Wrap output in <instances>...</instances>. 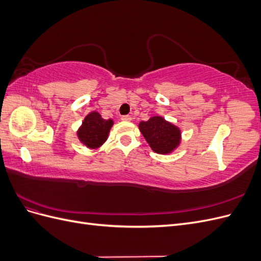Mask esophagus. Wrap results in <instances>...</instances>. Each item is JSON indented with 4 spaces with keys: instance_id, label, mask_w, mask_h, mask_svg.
I'll return each mask as SVG.
<instances>
[{
    "instance_id": "34e87169",
    "label": "esophagus",
    "mask_w": 261,
    "mask_h": 261,
    "mask_svg": "<svg viewBox=\"0 0 261 261\" xmlns=\"http://www.w3.org/2000/svg\"><path fill=\"white\" fill-rule=\"evenodd\" d=\"M121 118L122 121H125V122H129L132 120V117L129 115H123Z\"/></svg>"
}]
</instances>
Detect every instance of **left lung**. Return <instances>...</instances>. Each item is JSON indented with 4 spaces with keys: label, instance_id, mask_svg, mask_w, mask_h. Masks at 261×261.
Returning a JSON list of instances; mask_svg holds the SVG:
<instances>
[{
    "label": "left lung",
    "instance_id": "obj_1",
    "mask_svg": "<svg viewBox=\"0 0 261 261\" xmlns=\"http://www.w3.org/2000/svg\"><path fill=\"white\" fill-rule=\"evenodd\" d=\"M139 129L156 153H170L179 145L180 130L161 116H153L147 122H140Z\"/></svg>",
    "mask_w": 261,
    "mask_h": 261
}]
</instances>
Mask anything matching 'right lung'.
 <instances>
[{
	"label": "right lung",
	"instance_id": "1",
	"mask_svg": "<svg viewBox=\"0 0 261 261\" xmlns=\"http://www.w3.org/2000/svg\"><path fill=\"white\" fill-rule=\"evenodd\" d=\"M112 125V120H105L98 112H91L85 117L82 127L78 129V138L87 147L98 148L107 140Z\"/></svg>",
	"mask_w": 261,
	"mask_h": 261
}]
</instances>
